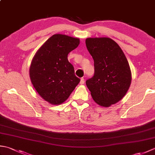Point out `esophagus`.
I'll use <instances>...</instances> for the list:
<instances>
[{
    "label": "esophagus",
    "mask_w": 155,
    "mask_h": 155,
    "mask_svg": "<svg viewBox=\"0 0 155 155\" xmlns=\"http://www.w3.org/2000/svg\"><path fill=\"white\" fill-rule=\"evenodd\" d=\"M80 83H81V84H83L84 83V78H81V82H80Z\"/></svg>",
    "instance_id": "34e87169"
}]
</instances>
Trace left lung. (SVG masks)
Here are the masks:
<instances>
[{"label":"left lung","instance_id":"obj_1","mask_svg":"<svg viewBox=\"0 0 155 155\" xmlns=\"http://www.w3.org/2000/svg\"><path fill=\"white\" fill-rule=\"evenodd\" d=\"M86 46L94 60V74L86 81L93 100L108 107L126 94L131 83V71L124 52L110 38H88Z\"/></svg>","mask_w":155,"mask_h":155}]
</instances>
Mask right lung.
<instances>
[{"mask_svg": "<svg viewBox=\"0 0 155 155\" xmlns=\"http://www.w3.org/2000/svg\"><path fill=\"white\" fill-rule=\"evenodd\" d=\"M79 43L78 38L54 35L32 58L29 70L31 83L39 95L50 104L64 103L80 83L67 58Z\"/></svg>", "mask_w": 155, "mask_h": 155, "instance_id": "1", "label": "right lung"}]
</instances>
